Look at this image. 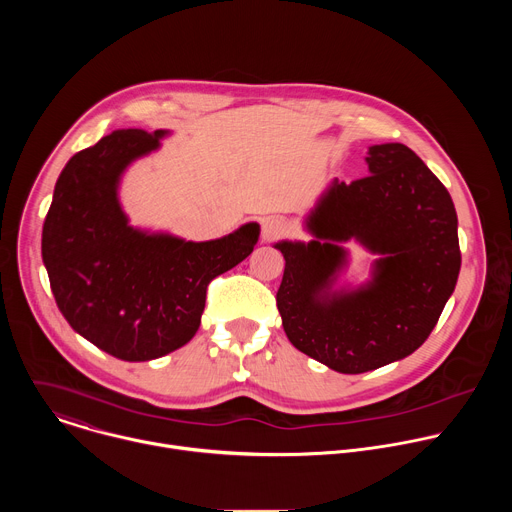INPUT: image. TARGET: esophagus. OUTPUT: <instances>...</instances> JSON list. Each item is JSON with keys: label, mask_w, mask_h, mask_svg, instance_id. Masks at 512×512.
<instances>
[{"label": "esophagus", "mask_w": 512, "mask_h": 512, "mask_svg": "<svg viewBox=\"0 0 512 512\" xmlns=\"http://www.w3.org/2000/svg\"><path fill=\"white\" fill-rule=\"evenodd\" d=\"M287 233V225L283 218H277V216H269L265 218V221L261 223V239L265 243H271L275 239H281L283 235Z\"/></svg>", "instance_id": "1"}]
</instances>
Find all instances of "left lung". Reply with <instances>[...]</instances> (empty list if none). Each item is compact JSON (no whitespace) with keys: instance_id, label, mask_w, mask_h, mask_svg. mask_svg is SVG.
I'll use <instances>...</instances> for the list:
<instances>
[{"instance_id":"left-lung-1","label":"left lung","mask_w":512,"mask_h":512,"mask_svg":"<svg viewBox=\"0 0 512 512\" xmlns=\"http://www.w3.org/2000/svg\"><path fill=\"white\" fill-rule=\"evenodd\" d=\"M369 176L334 182L306 218L310 243L281 241L277 289L283 330L298 350L336 373L358 375L415 352L458 281V216L446 186L403 143L369 148ZM350 238L384 257L374 279L332 290Z\"/></svg>"}]
</instances>
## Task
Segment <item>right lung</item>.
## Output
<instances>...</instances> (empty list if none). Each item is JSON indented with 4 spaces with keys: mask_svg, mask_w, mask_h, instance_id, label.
<instances>
[{
    "mask_svg": "<svg viewBox=\"0 0 512 512\" xmlns=\"http://www.w3.org/2000/svg\"><path fill=\"white\" fill-rule=\"evenodd\" d=\"M168 131L117 129L60 172L42 229V261L58 310L107 354L141 362L192 340L208 283L257 245L259 225L194 243L133 229L119 204L127 166Z\"/></svg>",
    "mask_w": 512,
    "mask_h": 512,
    "instance_id": "1",
    "label": "right lung"
}]
</instances>
